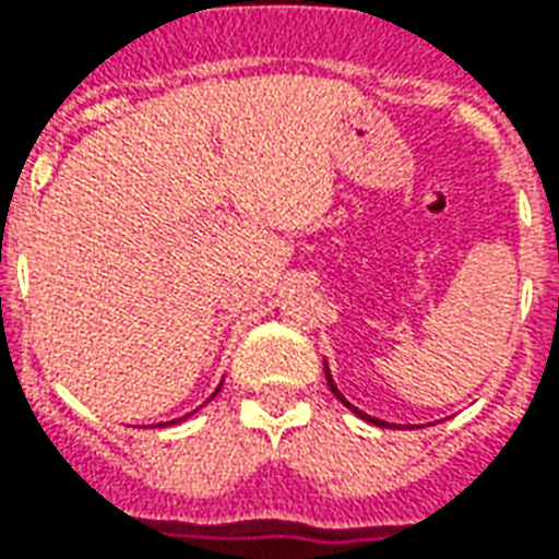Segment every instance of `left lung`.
Listing matches in <instances>:
<instances>
[{
    "label": "left lung",
    "mask_w": 559,
    "mask_h": 559,
    "mask_svg": "<svg viewBox=\"0 0 559 559\" xmlns=\"http://www.w3.org/2000/svg\"><path fill=\"white\" fill-rule=\"evenodd\" d=\"M326 383H329V389H332V395H335V399H338V401H344V404H347V407H350V411L356 413V416H359V419L371 421V425H380V428H392V425H389V421H380V419H374V416H368V413L356 411V407H353L350 401L344 399V395H341V392H338V386H335V380H332V374H329V368H326Z\"/></svg>",
    "instance_id": "8db88e82"
}]
</instances>
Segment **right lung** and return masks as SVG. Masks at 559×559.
<instances>
[{
	"instance_id": "1",
	"label": "right lung",
	"mask_w": 559,
	"mask_h": 559,
	"mask_svg": "<svg viewBox=\"0 0 559 559\" xmlns=\"http://www.w3.org/2000/svg\"><path fill=\"white\" fill-rule=\"evenodd\" d=\"M215 392H218V389H215ZM160 425H167V421H160Z\"/></svg>"
}]
</instances>
